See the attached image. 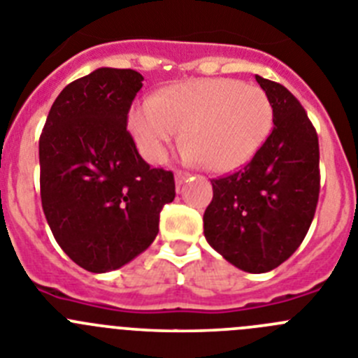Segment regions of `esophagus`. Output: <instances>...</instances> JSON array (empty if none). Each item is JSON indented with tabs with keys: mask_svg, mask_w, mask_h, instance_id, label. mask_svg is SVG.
I'll list each match as a JSON object with an SVG mask.
<instances>
[{
	"mask_svg": "<svg viewBox=\"0 0 358 358\" xmlns=\"http://www.w3.org/2000/svg\"><path fill=\"white\" fill-rule=\"evenodd\" d=\"M187 178H189V173H183V171H176L175 173L176 185H182L183 182H187Z\"/></svg>",
	"mask_w": 358,
	"mask_h": 358,
	"instance_id": "34e87169",
	"label": "esophagus"
}]
</instances>
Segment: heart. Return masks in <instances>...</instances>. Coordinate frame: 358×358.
<instances>
[{
    "label": "heart",
    "instance_id": "heart-1",
    "mask_svg": "<svg viewBox=\"0 0 358 358\" xmlns=\"http://www.w3.org/2000/svg\"><path fill=\"white\" fill-rule=\"evenodd\" d=\"M271 127L273 105L266 92L231 78L176 83L130 114L135 143L150 162H160L187 130V159L215 173L250 162Z\"/></svg>",
    "mask_w": 358,
    "mask_h": 358
}]
</instances>
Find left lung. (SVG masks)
<instances>
[{
  "label": "left lung",
  "mask_w": 358,
  "mask_h": 358,
  "mask_svg": "<svg viewBox=\"0 0 358 358\" xmlns=\"http://www.w3.org/2000/svg\"><path fill=\"white\" fill-rule=\"evenodd\" d=\"M273 105V131L239 171L214 178L203 234L248 273L271 271L303 243L320 199V143L301 103L255 76Z\"/></svg>",
  "instance_id": "8db88e82"
}]
</instances>
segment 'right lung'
Masks as SVG:
<instances>
[{
  "label": "right lung",
  "instance_id": "add662e5",
  "mask_svg": "<svg viewBox=\"0 0 358 358\" xmlns=\"http://www.w3.org/2000/svg\"><path fill=\"white\" fill-rule=\"evenodd\" d=\"M134 69L99 67L64 87L38 141L41 201L55 241L91 273L119 269L159 234L175 176L139 155L127 130L143 87Z\"/></svg>",
  "mask_w": 358,
  "mask_h": 358
}]
</instances>
